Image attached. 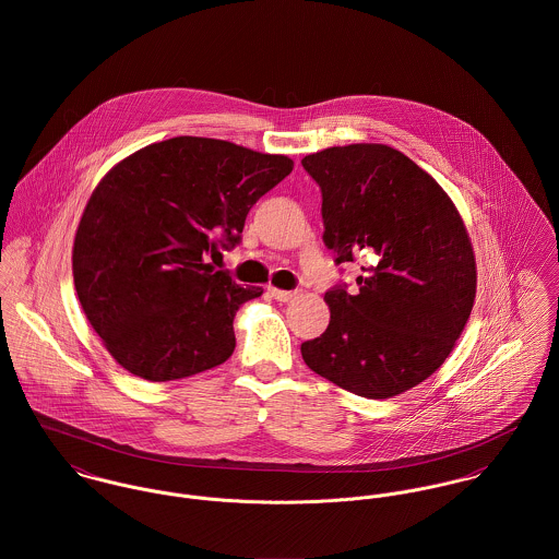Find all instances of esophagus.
I'll list each match as a JSON object with an SVG mask.
<instances>
[{"label":"esophagus","mask_w":559,"mask_h":559,"mask_svg":"<svg viewBox=\"0 0 559 559\" xmlns=\"http://www.w3.org/2000/svg\"><path fill=\"white\" fill-rule=\"evenodd\" d=\"M269 293H271V297H273L275 301H282V304H288V301H293V299L297 297V293H293V290H280V288H269Z\"/></svg>","instance_id":"34e87169"}]
</instances>
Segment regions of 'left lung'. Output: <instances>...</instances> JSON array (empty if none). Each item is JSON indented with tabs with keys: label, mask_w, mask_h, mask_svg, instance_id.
<instances>
[{
	"label": "left lung",
	"mask_w": 559,
	"mask_h": 559,
	"mask_svg": "<svg viewBox=\"0 0 559 559\" xmlns=\"http://www.w3.org/2000/svg\"><path fill=\"white\" fill-rule=\"evenodd\" d=\"M301 165L320 187L335 264L364 260L355 288L324 293L331 320L301 344L304 361L357 396H399L441 368L472 314L465 224L439 182L396 148L333 146Z\"/></svg>",
	"instance_id": "1"
}]
</instances>
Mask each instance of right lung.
Listing matches in <instances>:
<instances>
[{
    "label": "right lung",
    "mask_w": 559,
    "mask_h": 559,
    "mask_svg": "<svg viewBox=\"0 0 559 559\" xmlns=\"http://www.w3.org/2000/svg\"><path fill=\"white\" fill-rule=\"evenodd\" d=\"M290 171L284 155L182 135L105 174L81 215L73 277L92 329L124 370L165 383L235 353V317L262 288H242L206 258L239 245L251 206Z\"/></svg>",
    "instance_id": "obj_1"
}]
</instances>
